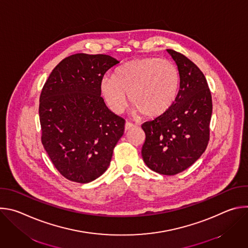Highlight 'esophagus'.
I'll return each mask as SVG.
<instances>
[{"label":"esophagus","instance_id":"obj_1","mask_svg":"<svg viewBox=\"0 0 248 248\" xmlns=\"http://www.w3.org/2000/svg\"><path fill=\"white\" fill-rule=\"evenodd\" d=\"M134 126H135V125H134L133 124L126 122V123H125V124H124V130H125V131H128V130L132 129Z\"/></svg>","mask_w":248,"mask_h":248}]
</instances>
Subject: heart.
<instances>
[{
	"instance_id": "1",
	"label": "heart",
	"mask_w": 248,
	"mask_h": 248,
	"mask_svg": "<svg viewBox=\"0 0 248 248\" xmlns=\"http://www.w3.org/2000/svg\"><path fill=\"white\" fill-rule=\"evenodd\" d=\"M180 82L179 69L170 61L142 58L119 66L113 78H103L100 92L114 114L124 112L128 95L135 115L157 118L172 106Z\"/></svg>"
}]
</instances>
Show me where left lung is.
<instances>
[{
    "label": "left lung",
    "instance_id": "8db88e82",
    "mask_svg": "<svg viewBox=\"0 0 248 248\" xmlns=\"http://www.w3.org/2000/svg\"><path fill=\"white\" fill-rule=\"evenodd\" d=\"M167 51L178 65L180 90L168 112L141 125L146 135L141 154L152 170L173 175L189 168L206 150L213 107L199 67L183 54Z\"/></svg>",
    "mask_w": 248,
    "mask_h": 248
}]
</instances>
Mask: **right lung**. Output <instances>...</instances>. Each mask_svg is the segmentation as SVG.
<instances>
[{
  "instance_id": "right-lung-1",
  "label": "right lung",
  "mask_w": 248,
  "mask_h": 248,
  "mask_svg": "<svg viewBox=\"0 0 248 248\" xmlns=\"http://www.w3.org/2000/svg\"><path fill=\"white\" fill-rule=\"evenodd\" d=\"M120 62L108 55L63 59L45 82L39 104L41 141L68 181L90 183L108 169L124 131V120L106 106L100 84Z\"/></svg>"
}]
</instances>
